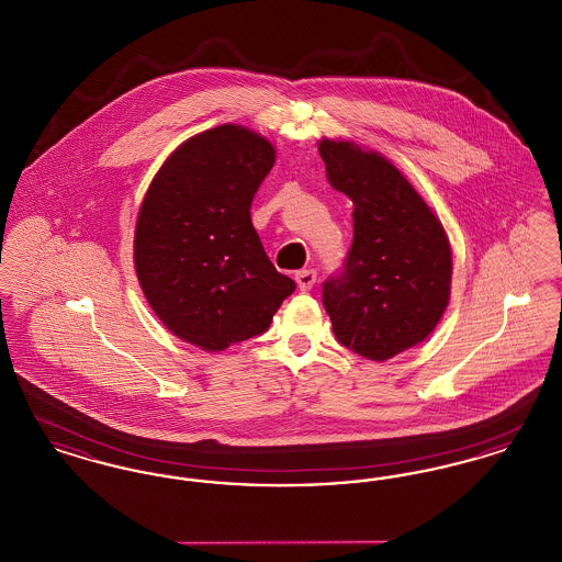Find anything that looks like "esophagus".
I'll return each instance as SVG.
<instances>
[{
  "label": "esophagus",
  "instance_id": "34e87169",
  "mask_svg": "<svg viewBox=\"0 0 562 562\" xmlns=\"http://www.w3.org/2000/svg\"><path fill=\"white\" fill-rule=\"evenodd\" d=\"M316 278H318V276H316L314 269H303V271H296V273H294V280H296V284H299V289H301L303 293H307V291L314 289Z\"/></svg>",
  "mask_w": 562,
  "mask_h": 562
}]
</instances>
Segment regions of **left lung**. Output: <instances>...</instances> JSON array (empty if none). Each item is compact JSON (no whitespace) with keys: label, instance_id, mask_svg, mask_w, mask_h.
Listing matches in <instances>:
<instances>
[{"label":"left lung","instance_id":"8db88e82","mask_svg":"<svg viewBox=\"0 0 562 562\" xmlns=\"http://www.w3.org/2000/svg\"><path fill=\"white\" fill-rule=\"evenodd\" d=\"M330 186L353 204V244L341 276L324 282V310L341 346L385 362L434 333L451 299L445 225L413 183L374 149L318 143Z\"/></svg>","mask_w":562,"mask_h":562}]
</instances>
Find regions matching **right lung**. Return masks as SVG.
Instances as JSON below:
<instances>
[{
    "label": "right lung",
    "mask_w": 562,
    "mask_h": 562,
    "mask_svg": "<svg viewBox=\"0 0 562 562\" xmlns=\"http://www.w3.org/2000/svg\"><path fill=\"white\" fill-rule=\"evenodd\" d=\"M273 164L263 134L223 124L183 140L145 191L134 271L161 324L195 348L213 353L261 335L293 294L250 218Z\"/></svg>",
    "instance_id": "add662e5"
}]
</instances>
